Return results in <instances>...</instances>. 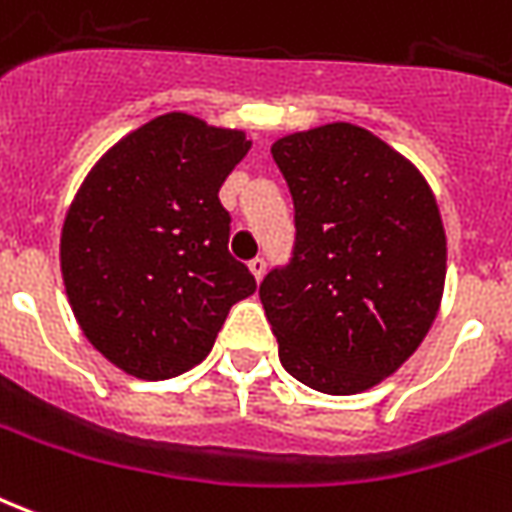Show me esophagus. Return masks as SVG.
Segmentation results:
<instances>
[{
    "label": "esophagus",
    "mask_w": 512,
    "mask_h": 512,
    "mask_svg": "<svg viewBox=\"0 0 512 512\" xmlns=\"http://www.w3.org/2000/svg\"><path fill=\"white\" fill-rule=\"evenodd\" d=\"M248 267H250V273H253V278H256V281H262L264 270H267V262H264V256H256V259H250Z\"/></svg>",
    "instance_id": "esophagus-1"
}]
</instances>
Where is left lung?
<instances>
[{"label":"left lung","instance_id":"left-lung-1","mask_svg":"<svg viewBox=\"0 0 512 512\" xmlns=\"http://www.w3.org/2000/svg\"><path fill=\"white\" fill-rule=\"evenodd\" d=\"M273 159L295 204L289 262L259 286L281 364L325 394L372 389L436 320L447 275L436 198L353 123L281 137Z\"/></svg>","mask_w":512,"mask_h":512}]
</instances>
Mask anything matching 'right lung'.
Listing matches in <instances>:
<instances>
[{
    "instance_id": "1",
    "label": "right lung",
    "mask_w": 512,
    "mask_h": 512,
    "mask_svg": "<svg viewBox=\"0 0 512 512\" xmlns=\"http://www.w3.org/2000/svg\"><path fill=\"white\" fill-rule=\"evenodd\" d=\"M242 132L168 112L112 146L65 215L60 267L90 344L134 378L201 364L256 278L228 253L217 192L248 154Z\"/></svg>"
}]
</instances>
